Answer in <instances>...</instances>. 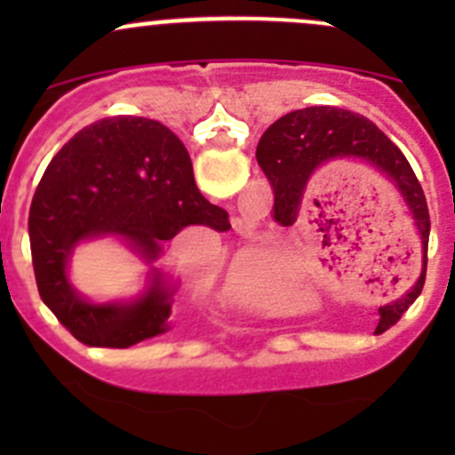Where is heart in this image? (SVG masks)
I'll return each mask as SVG.
<instances>
[{"instance_id":"heart-1","label":"heart","mask_w":455,"mask_h":455,"mask_svg":"<svg viewBox=\"0 0 455 455\" xmlns=\"http://www.w3.org/2000/svg\"><path fill=\"white\" fill-rule=\"evenodd\" d=\"M233 277L242 295L264 306L288 304L299 292V264L282 255H242Z\"/></svg>"}]
</instances>
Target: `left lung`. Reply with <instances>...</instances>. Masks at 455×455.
I'll return each instance as SVG.
<instances>
[{
	"mask_svg": "<svg viewBox=\"0 0 455 455\" xmlns=\"http://www.w3.org/2000/svg\"><path fill=\"white\" fill-rule=\"evenodd\" d=\"M257 163L268 178L275 194V209L288 218H297L306 182L321 163L330 158H359L379 169L401 191L403 200L414 215V224L423 240V268H427V244H429V209L403 151L394 145L374 123L341 108H306L286 114L275 121L257 142ZM425 270L416 286L394 304L379 308L380 321L376 332L392 328L401 315L420 295Z\"/></svg>",
	"mask_w": 455,
	"mask_h": 455,
	"instance_id": "8db88e82",
	"label": "left lung"
}]
</instances>
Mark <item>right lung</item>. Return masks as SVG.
I'll use <instances>...</instances> for the list:
<instances>
[{
    "label": "right lung",
    "mask_w": 455,
    "mask_h": 455,
    "mask_svg": "<svg viewBox=\"0 0 455 455\" xmlns=\"http://www.w3.org/2000/svg\"><path fill=\"white\" fill-rule=\"evenodd\" d=\"M187 227L227 231L228 213L202 198L189 151L163 123L142 116L96 121L50 160L30 204L28 233L44 304L92 347H130L167 332L173 288L156 270L132 304H90L68 282L81 240L118 235L145 259Z\"/></svg>",
    "instance_id": "right-lung-1"
}]
</instances>
